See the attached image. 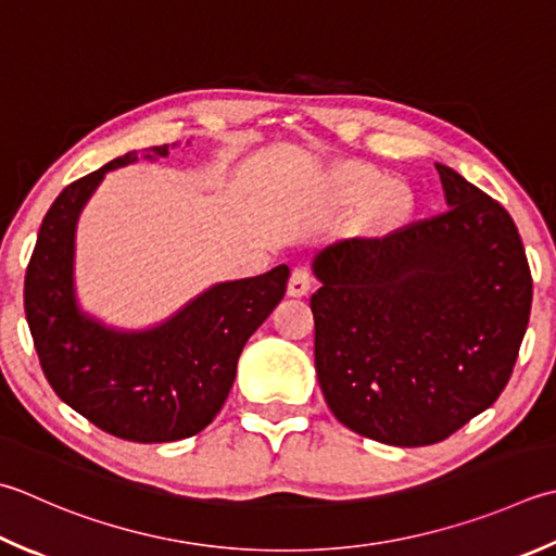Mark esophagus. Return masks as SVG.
Masks as SVG:
<instances>
[{"mask_svg":"<svg viewBox=\"0 0 556 556\" xmlns=\"http://www.w3.org/2000/svg\"><path fill=\"white\" fill-rule=\"evenodd\" d=\"M313 277L306 267H293L289 277V296H306L311 291Z\"/></svg>","mask_w":556,"mask_h":556,"instance_id":"34e87169","label":"esophagus"}]
</instances>
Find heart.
<instances>
[{
  "instance_id": "heart-1",
  "label": "heart",
  "mask_w": 556,
  "mask_h": 556,
  "mask_svg": "<svg viewBox=\"0 0 556 556\" xmlns=\"http://www.w3.org/2000/svg\"><path fill=\"white\" fill-rule=\"evenodd\" d=\"M354 185L362 192H374L380 185V176H376V173H358L354 178ZM402 204H405V190L402 188H390L383 194V206H388V210H400Z\"/></svg>"
}]
</instances>
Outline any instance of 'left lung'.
Returning <instances> with one entry per match:
<instances>
[{"label": "left lung", "instance_id": "left-lung-1", "mask_svg": "<svg viewBox=\"0 0 556 556\" xmlns=\"http://www.w3.org/2000/svg\"><path fill=\"white\" fill-rule=\"evenodd\" d=\"M448 210L325 248L313 271L315 374L346 429L431 445L492 407L514 374L532 277L510 214L437 163Z\"/></svg>", "mask_w": 556, "mask_h": 556}]
</instances>
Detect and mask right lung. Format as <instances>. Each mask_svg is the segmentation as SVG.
<instances>
[{
  "label": "right lung",
  "instance_id": "1",
  "mask_svg": "<svg viewBox=\"0 0 556 556\" xmlns=\"http://www.w3.org/2000/svg\"><path fill=\"white\" fill-rule=\"evenodd\" d=\"M144 156H168V147ZM135 161L129 151L58 194L28 260L24 311L42 374L62 402L111 437L166 443L194 437L219 415L248 337L285 296L289 267L216 285L147 332H115L86 318L72 287L76 216L108 170Z\"/></svg>",
  "mask_w": 556,
  "mask_h": 556
}]
</instances>
